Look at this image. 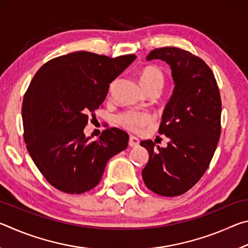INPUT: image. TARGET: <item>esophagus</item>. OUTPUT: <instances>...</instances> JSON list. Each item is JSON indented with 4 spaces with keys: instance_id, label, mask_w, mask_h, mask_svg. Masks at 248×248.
Segmentation results:
<instances>
[{
    "instance_id": "34e87169",
    "label": "esophagus",
    "mask_w": 248,
    "mask_h": 248,
    "mask_svg": "<svg viewBox=\"0 0 248 248\" xmlns=\"http://www.w3.org/2000/svg\"><path fill=\"white\" fill-rule=\"evenodd\" d=\"M139 143H140V141L138 138L133 137V136L129 138V146H131V148H137V146L139 145Z\"/></svg>"
}]
</instances>
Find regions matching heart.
Masks as SVG:
<instances>
[{
  "instance_id": "heart-1",
  "label": "heart",
  "mask_w": 248,
  "mask_h": 248,
  "mask_svg": "<svg viewBox=\"0 0 248 248\" xmlns=\"http://www.w3.org/2000/svg\"><path fill=\"white\" fill-rule=\"evenodd\" d=\"M164 73L163 71L154 65H149L140 72V82L145 92L156 89L161 90L164 84ZM118 124L124 129L132 132H139L146 125L154 121V116L145 111L127 110L121 112L118 116Z\"/></svg>"
}]
</instances>
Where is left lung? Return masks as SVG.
<instances>
[{
  "instance_id": "obj_1",
  "label": "left lung",
  "mask_w": 248,
  "mask_h": 248,
  "mask_svg": "<svg viewBox=\"0 0 248 248\" xmlns=\"http://www.w3.org/2000/svg\"><path fill=\"white\" fill-rule=\"evenodd\" d=\"M153 59L170 65L175 82L158 128L170 141L157 149L153 141L141 142L150 154L142 177L155 194L176 197L194 187L208 170L220 140L222 102L215 74L199 57L164 47L146 57Z\"/></svg>"
}]
</instances>
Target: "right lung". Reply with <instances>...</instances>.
<instances>
[{
  "mask_svg": "<svg viewBox=\"0 0 248 248\" xmlns=\"http://www.w3.org/2000/svg\"><path fill=\"white\" fill-rule=\"evenodd\" d=\"M136 56L78 51L53 58L37 71L23 100L26 148L47 182L65 194H84L102 179L108 159L127 149L129 136L104 130L90 141L83 130L102 106L109 85Z\"/></svg>",
  "mask_w": 248,
  "mask_h": 248,
  "instance_id": "right-lung-1",
  "label": "right lung"
}]
</instances>
